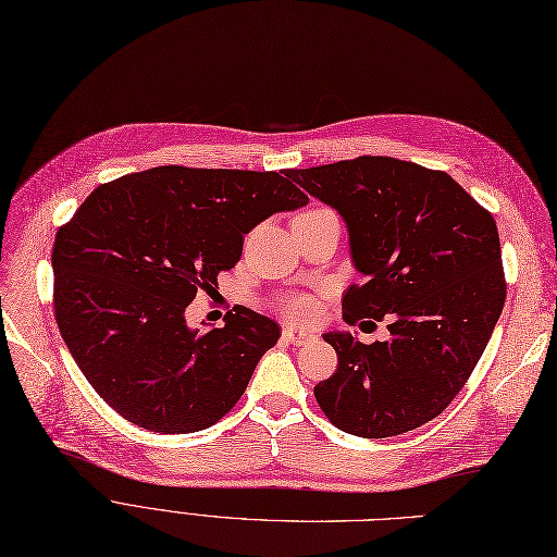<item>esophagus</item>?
Wrapping results in <instances>:
<instances>
[{
    "label": "esophagus",
    "mask_w": 557,
    "mask_h": 557,
    "mask_svg": "<svg viewBox=\"0 0 557 557\" xmlns=\"http://www.w3.org/2000/svg\"><path fill=\"white\" fill-rule=\"evenodd\" d=\"M283 339L289 342V344H297V347H304V344H308V342L314 339V333H310V331H299V329H293V326H285V329H283Z\"/></svg>",
    "instance_id": "esophagus-1"
}]
</instances>
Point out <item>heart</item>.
Masks as SVG:
<instances>
[{"label":"heart","mask_w":557,"mask_h":557,"mask_svg":"<svg viewBox=\"0 0 557 557\" xmlns=\"http://www.w3.org/2000/svg\"><path fill=\"white\" fill-rule=\"evenodd\" d=\"M281 310L287 317H293V320H297V322H306V320H310L312 312H314V301L310 297L295 295V297H287V299L281 301Z\"/></svg>","instance_id":"heart-1"}]
</instances>
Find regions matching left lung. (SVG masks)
<instances>
[{
    "label": "left lung",
    "instance_id": "left-lung-1",
    "mask_svg": "<svg viewBox=\"0 0 557 557\" xmlns=\"http://www.w3.org/2000/svg\"><path fill=\"white\" fill-rule=\"evenodd\" d=\"M335 208L362 285L342 299L347 324L389 317V339L324 333L335 374L314 399L344 433L401 435L437 417L481 360L506 301L494 218L446 172L387 156L289 170Z\"/></svg>",
    "mask_w": 557,
    "mask_h": 557
}]
</instances>
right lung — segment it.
Returning a JSON list of instances; mask_svg holds the SVG:
<instances>
[{
	"label": "right lung",
	"mask_w": 557,
	"mask_h": 557,
	"mask_svg": "<svg viewBox=\"0 0 557 557\" xmlns=\"http://www.w3.org/2000/svg\"><path fill=\"white\" fill-rule=\"evenodd\" d=\"M281 173L151 168L99 185L59 228V331L95 392L136 426H213L281 337L274 320L245 306L222 329L185 324L197 289H215L240 260L245 233L308 203Z\"/></svg>",
	"instance_id": "add662e5"
}]
</instances>
